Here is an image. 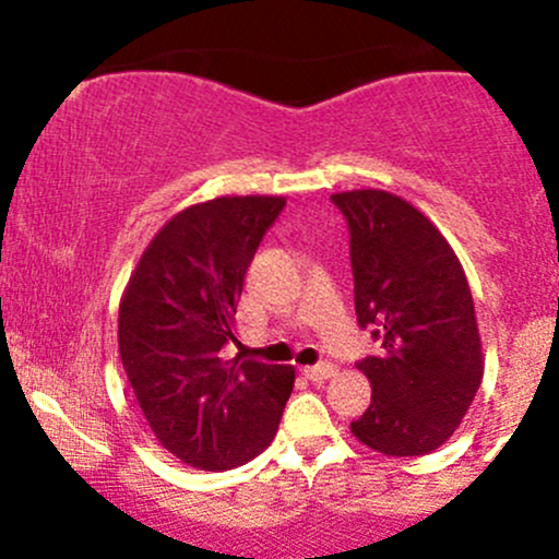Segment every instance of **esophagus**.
<instances>
[{"mask_svg":"<svg viewBox=\"0 0 559 559\" xmlns=\"http://www.w3.org/2000/svg\"><path fill=\"white\" fill-rule=\"evenodd\" d=\"M301 373H305V378H310V381H325V378L336 376V365H331V362L310 365V368H305Z\"/></svg>","mask_w":559,"mask_h":559,"instance_id":"34e87169","label":"esophagus"}]
</instances>
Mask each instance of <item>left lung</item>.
Here are the masks:
<instances>
[{
  "label": "left lung",
  "mask_w": 559,
  "mask_h": 559,
  "mask_svg": "<svg viewBox=\"0 0 559 559\" xmlns=\"http://www.w3.org/2000/svg\"><path fill=\"white\" fill-rule=\"evenodd\" d=\"M349 226L355 312L381 342L362 357L373 396L352 423L357 441L389 457L439 449L484 378L471 286L449 241L420 210L381 189L333 194Z\"/></svg>",
  "instance_id": "8db88e82"
}]
</instances>
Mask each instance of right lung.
<instances>
[{
  "label": "right lung",
  "mask_w": 559,
  "mask_h": 559,
  "mask_svg": "<svg viewBox=\"0 0 559 559\" xmlns=\"http://www.w3.org/2000/svg\"><path fill=\"white\" fill-rule=\"evenodd\" d=\"M284 197H217L173 215L141 254L118 316V346L157 441L199 471L249 463L273 441L292 365L223 360L243 275Z\"/></svg>",
  "instance_id": "obj_1"
}]
</instances>
